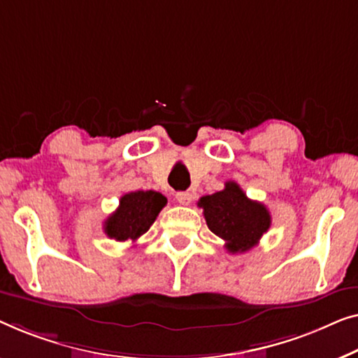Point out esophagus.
<instances>
[{
    "label": "esophagus",
    "instance_id": "esophagus-1",
    "mask_svg": "<svg viewBox=\"0 0 358 358\" xmlns=\"http://www.w3.org/2000/svg\"><path fill=\"white\" fill-rule=\"evenodd\" d=\"M175 198H177V201H178L180 204L189 206L191 201H193V194L188 193V191H178V193L175 194Z\"/></svg>",
    "mask_w": 358,
    "mask_h": 358
}]
</instances>
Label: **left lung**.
I'll return each mask as SVG.
<instances>
[{"label":"left lung","mask_w":358,"mask_h":358,"mask_svg":"<svg viewBox=\"0 0 358 358\" xmlns=\"http://www.w3.org/2000/svg\"><path fill=\"white\" fill-rule=\"evenodd\" d=\"M209 230L225 241L229 253H245L258 245L271 227V214L264 204L251 201L235 181H227L217 193L198 201Z\"/></svg>","instance_id":"obj_1"}]
</instances>
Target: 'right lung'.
<instances>
[{
	"mask_svg": "<svg viewBox=\"0 0 358 358\" xmlns=\"http://www.w3.org/2000/svg\"><path fill=\"white\" fill-rule=\"evenodd\" d=\"M167 198L157 191H133L122 196L120 206L103 222V230L117 241H134L150 229Z\"/></svg>",
	"mask_w": 358,
	"mask_h": 358,
	"instance_id": "add662e5",
	"label": "right lung"
}]
</instances>
